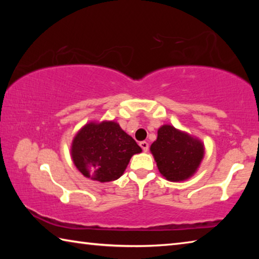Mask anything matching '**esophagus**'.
I'll return each mask as SVG.
<instances>
[{"label": "esophagus", "mask_w": 259, "mask_h": 259, "mask_svg": "<svg viewBox=\"0 0 259 259\" xmlns=\"http://www.w3.org/2000/svg\"><path fill=\"white\" fill-rule=\"evenodd\" d=\"M139 145H140V147H142V150L144 152H147L148 151V143L147 142H140Z\"/></svg>", "instance_id": "34e87169"}]
</instances>
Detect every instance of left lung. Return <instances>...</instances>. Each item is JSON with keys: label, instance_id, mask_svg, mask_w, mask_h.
Instances as JSON below:
<instances>
[{"label": "left lung", "instance_id": "left-lung-1", "mask_svg": "<svg viewBox=\"0 0 259 259\" xmlns=\"http://www.w3.org/2000/svg\"><path fill=\"white\" fill-rule=\"evenodd\" d=\"M150 150L160 174L169 182L191 178L204 156V144L199 138L170 124L160 126Z\"/></svg>", "mask_w": 259, "mask_h": 259}]
</instances>
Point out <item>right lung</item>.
Instances as JSON below:
<instances>
[{"label": "right lung", "instance_id": "add662e5", "mask_svg": "<svg viewBox=\"0 0 259 259\" xmlns=\"http://www.w3.org/2000/svg\"><path fill=\"white\" fill-rule=\"evenodd\" d=\"M142 152L115 121H90L73 138L71 156L83 176L107 183L123 175L131 156Z\"/></svg>", "mask_w": 259, "mask_h": 259}]
</instances>
